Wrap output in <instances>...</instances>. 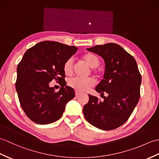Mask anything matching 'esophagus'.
Returning <instances> with one entry per match:
<instances>
[{
	"label": "esophagus",
	"mask_w": 159,
	"mask_h": 159,
	"mask_svg": "<svg viewBox=\"0 0 159 159\" xmlns=\"http://www.w3.org/2000/svg\"><path fill=\"white\" fill-rule=\"evenodd\" d=\"M79 95H80V92H79L78 91H75V95H76V96H79Z\"/></svg>",
	"instance_id": "1"
}]
</instances>
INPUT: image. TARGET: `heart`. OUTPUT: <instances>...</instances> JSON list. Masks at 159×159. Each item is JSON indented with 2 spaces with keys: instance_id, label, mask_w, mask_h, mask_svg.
Wrapping results in <instances>:
<instances>
[{
  "instance_id": "b5f03b06",
  "label": "heart",
  "mask_w": 159,
  "mask_h": 159,
  "mask_svg": "<svg viewBox=\"0 0 159 159\" xmlns=\"http://www.w3.org/2000/svg\"><path fill=\"white\" fill-rule=\"evenodd\" d=\"M83 60L89 67L93 68L98 67L100 64L99 58L93 53L85 54L83 57ZM63 70L66 75L69 76L71 75L73 70V62L71 59H69L64 63ZM95 81L91 78L80 79L75 77L68 80V85L79 91H86L90 87H93Z\"/></svg>"
}]
</instances>
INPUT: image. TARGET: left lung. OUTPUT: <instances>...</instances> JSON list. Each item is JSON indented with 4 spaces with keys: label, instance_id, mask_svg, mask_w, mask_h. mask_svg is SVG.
<instances>
[{
    "label": "left lung",
    "instance_id": "1",
    "mask_svg": "<svg viewBox=\"0 0 159 159\" xmlns=\"http://www.w3.org/2000/svg\"><path fill=\"white\" fill-rule=\"evenodd\" d=\"M105 61V72L95 91L103 95L104 101L89 94V99L83 107L86 120L99 129H115L126 122L140 95L142 76L134 57L115 43L87 48Z\"/></svg>",
    "mask_w": 159,
    "mask_h": 159
}]
</instances>
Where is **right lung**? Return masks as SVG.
<instances>
[{"instance_id": "1", "label": "right lung", "mask_w": 159, "mask_h": 159, "mask_svg": "<svg viewBox=\"0 0 159 159\" xmlns=\"http://www.w3.org/2000/svg\"><path fill=\"white\" fill-rule=\"evenodd\" d=\"M78 48L55 41H43L26 51L17 68L16 89L20 105L30 119L40 125L59 120L66 105L75 96L66 86L64 63ZM55 79L61 85L58 92L49 86Z\"/></svg>"}]
</instances>
